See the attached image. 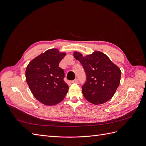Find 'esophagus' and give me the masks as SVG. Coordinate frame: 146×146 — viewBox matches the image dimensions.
Here are the masks:
<instances>
[{"mask_svg": "<svg viewBox=\"0 0 146 146\" xmlns=\"http://www.w3.org/2000/svg\"><path fill=\"white\" fill-rule=\"evenodd\" d=\"M72 83H78V80L77 78L75 79V80H74L73 81H72Z\"/></svg>", "mask_w": 146, "mask_h": 146, "instance_id": "esophagus-1", "label": "esophagus"}]
</instances>
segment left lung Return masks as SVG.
<instances>
[{"label": "left lung", "mask_w": 146, "mask_h": 146, "mask_svg": "<svg viewBox=\"0 0 146 146\" xmlns=\"http://www.w3.org/2000/svg\"><path fill=\"white\" fill-rule=\"evenodd\" d=\"M74 56L80 61L86 74V82L82 86L85 99L95 105L104 104L111 99L120 83V69L100 52L85 57L75 52Z\"/></svg>", "instance_id": "left-lung-1"}]
</instances>
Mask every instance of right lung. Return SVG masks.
Masks as SVG:
<instances>
[{"mask_svg":"<svg viewBox=\"0 0 146 146\" xmlns=\"http://www.w3.org/2000/svg\"><path fill=\"white\" fill-rule=\"evenodd\" d=\"M66 54L56 48L48 50L28 64L26 81L38 100L46 105H55L62 101L69 90L64 81V73L59 63Z\"/></svg>","mask_w":146,"mask_h":146,"instance_id":"add662e5","label":"right lung"}]
</instances>
